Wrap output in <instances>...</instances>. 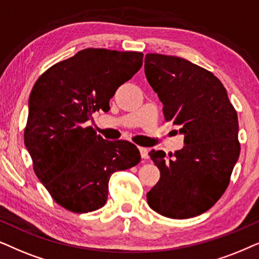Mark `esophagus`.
<instances>
[{"instance_id": "1", "label": "esophagus", "mask_w": 259, "mask_h": 259, "mask_svg": "<svg viewBox=\"0 0 259 259\" xmlns=\"http://www.w3.org/2000/svg\"><path fill=\"white\" fill-rule=\"evenodd\" d=\"M139 149H140V153H141V156H142V158H148V157H149V155H148V153H149V151H148L147 148L140 147Z\"/></svg>"}]
</instances>
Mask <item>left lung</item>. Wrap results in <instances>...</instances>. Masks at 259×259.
Returning <instances> with one entry per match:
<instances>
[{"label":"left lung","mask_w":259,"mask_h":259,"mask_svg":"<svg viewBox=\"0 0 259 259\" xmlns=\"http://www.w3.org/2000/svg\"><path fill=\"white\" fill-rule=\"evenodd\" d=\"M144 72L165 122L180 125L185 135V147L173 157L149 153L161 177L148 192V205L171 219L202 214L222 198L239 157L236 110L222 81L191 61L148 53Z\"/></svg>","instance_id":"8db88e82"}]
</instances>
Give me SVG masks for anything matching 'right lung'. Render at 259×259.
Masks as SVG:
<instances>
[{
	"instance_id": "obj_1",
	"label": "right lung",
	"mask_w": 259,
	"mask_h": 259,
	"mask_svg": "<svg viewBox=\"0 0 259 259\" xmlns=\"http://www.w3.org/2000/svg\"><path fill=\"white\" fill-rule=\"evenodd\" d=\"M143 53L86 48L40 75L29 96L25 144L37 179L73 213L103 207L112 173L141 161L127 141L103 140L84 123L142 67Z\"/></svg>"
}]
</instances>
